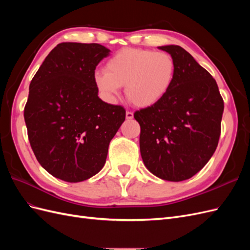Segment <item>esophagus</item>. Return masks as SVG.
Instances as JSON below:
<instances>
[{"instance_id": "obj_1", "label": "esophagus", "mask_w": 250, "mask_h": 250, "mask_svg": "<svg viewBox=\"0 0 250 250\" xmlns=\"http://www.w3.org/2000/svg\"><path fill=\"white\" fill-rule=\"evenodd\" d=\"M126 119H127V120L133 119V113H132L131 111H126Z\"/></svg>"}]
</instances>
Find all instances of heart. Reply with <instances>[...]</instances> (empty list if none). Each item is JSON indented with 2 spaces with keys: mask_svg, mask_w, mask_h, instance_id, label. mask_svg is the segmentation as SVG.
Here are the masks:
<instances>
[{
  "mask_svg": "<svg viewBox=\"0 0 250 250\" xmlns=\"http://www.w3.org/2000/svg\"><path fill=\"white\" fill-rule=\"evenodd\" d=\"M176 63L165 52L123 49L97 71L94 82L106 101L113 103L125 86L127 99L139 107H150L167 96L175 79Z\"/></svg>",
  "mask_w": 250,
  "mask_h": 250,
  "instance_id": "heart-1",
  "label": "heart"
}]
</instances>
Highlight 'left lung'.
Wrapping results in <instances>:
<instances>
[{
  "mask_svg": "<svg viewBox=\"0 0 250 250\" xmlns=\"http://www.w3.org/2000/svg\"><path fill=\"white\" fill-rule=\"evenodd\" d=\"M176 63L162 101L134 112L144 165L158 178L183 181L199 172L218 146L224 109L216 80L179 46L158 47Z\"/></svg>",
  "mask_w": 250,
  "mask_h": 250,
  "instance_id": "1",
  "label": "left lung"
}]
</instances>
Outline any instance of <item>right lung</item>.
I'll use <instances>...</instances> for the list:
<instances>
[{"mask_svg": "<svg viewBox=\"0 0 250 250\" xmlns=\"http://www.w3.org/2000/svg\"><path fill=\"white\" fill-rule=\"evenodd\" d=\"M110 50L99 43L62 42L29 86L24 110L30 145L42 167L67 183L96 175L126 111L98 97L96 66Z\"/></svg>", "mask_w": 250, "mask_h": 250, "instance_id": "right-lung-1", "label": "right lung"}]
</instances>
